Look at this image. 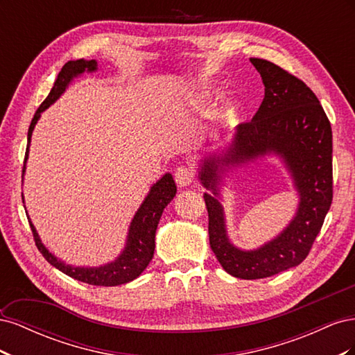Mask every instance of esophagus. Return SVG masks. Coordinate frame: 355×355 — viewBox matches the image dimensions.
I'll list each match as a JSON object with an SVG mask.
<instances>
[{
	"label": "esophagus",
	"instance_id": "obj_1",
	"mask_svg": "<svg viewBox=\"0 0 355 355\" xmlns=\"http://www.w3.org/2000/svg\"><path fill=\"white\" fill-rule=\"evenodd\" d=\"M175 180L179 187H188L194 182V171L188 166H180L175 171Z\"/></svg>",
	"mask_w": 355,
	"mask_h": 355
}]
</instances>
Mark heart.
<instances>
[{
    "label": "heart",
    "mask_w": 355,
    "mask_h": 355,
    "mask_svg": "<svg viewBox=\"0 0 355 355\" xmlns=\"http://www.w3.org/2000/svg\"><path fill=\"white\" fill-rule=\"evenodd\" d=\"M237 111H239V106L234 105V103H230V105L227 106V110H225V116H227V118H232V116L237 115Z\"/></svg>",
    "instance_id": "b5f03b06"
}]
</instances>
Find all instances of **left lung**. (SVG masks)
Wrapping results in <instances>:
<instances>
[{
  "label": "left lung",
  "instance_id": "8db88e82",
  "mask_svg": "<svg viewBox=\"0 0 355 355\" xmlns=\"http://www.w3.org/2000/svg\"><path fill=\"white\" fill-rule=\"evenodd\" d=\"M261 73L265 98L250 121L241 123L223 157L204 159L201 184L217 195L216 171L268 152L282 155L293 171L301 201L295 219L261 250L243 252L226 237L220 203L204 194L213 253L228 274L257 280L299 265L311 252L333 198L331 127L314 92L272 62L250 58Z\"/></svg>",
  "mask_w": 355,
  "mask_h": 355
}]
</instances>
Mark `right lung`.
I'll return each mask as SVG.
<instances>
[{
	"label": "right lung",
	"instance_id": "1",
	"mask_svg": "<svg viewBox=\"0 0 355 355\" xmlns=\"http://www.w3.org/2000/svg\"><path fill=\"white\" fill-rule=\"evenodd\" d=\"M96 60H69L63 65L62 71L58 75V80L53 85L51 92L46 98V101L40 105L34 118H32L29 130H28V146L25 154V163L28 158V149L32 130L38 121L41 112L47 110L49 106L55 102L59 96L65 92L67 85L71 83V80L75 75H80L84 71H94L96 69ZM25 171V166L24 170ZM176 196V185L175 180L170 173L164 175L157 184L149 191L148 197L142 202V206L139 207L137 213L132 220L130 230H128V239L124 252L120 254V257L115 262H111L105 266L99 268H73L71 265H65L62 261L56 259L55 256L49 253V250L42 245L38 234L34 228V225L29 220V227L32 230V235H34L35 245L41 254L46 257V261L56 266L59 271L67 274L75 280L87 283L92 286H120L124 283H128L135 280L139 275L144 272L148 263L151 262L155 249V231L158 227V222L163 210L166 209L167 204L173 200Z\"/></svg>",
	"mask_w": 355,
	"mask_h": 355
}]
</instances>
